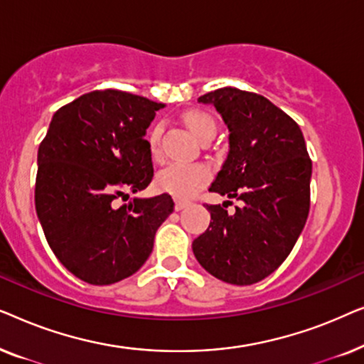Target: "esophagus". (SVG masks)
I'll return each mask as SVG.
<instances>
[{"label": "esophagus", "instance_id": "1", "mask_svg": "<svg viewBox=\"0 0 364 364\" xmlns=\"http://www.w3.org/2000/svg\"><path fill=\"white\" fill-rule=\"evenodd\" d=\"M191 205V202L188 200H182V198H176V210H183V208Z\"/></svg>", "mask_w": 364, "mask_h": 364}]
</instances>
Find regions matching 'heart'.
<instances>
[{
    "instance_id": "obj_1",
    "label": "heart",
    "mask_w": 364,
    "mask_h": 364,
    "mask_svg": "<svg viewBox=\"0 0 364 364\" xmlns=\"http://www.w3.org/2000/svg\"><path fill=\"white\" fill-rule=\"evenodd\" d=\"M183 122L198 141L207 137H213L217 131L215 119L203 111H188L183 116ZM162 127L154 126L147 136V142L151 151L156 154L159 151ZM210 181V171L202 164H168L157 176V186L161 191L171 193L178 198H188L200 191Z\"/></svg>"
}]
</instances>
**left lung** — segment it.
<instances>
[{
  "label": "left lung",
  "mask_w": 364,
  "mask_h": 364,
  "mask_svg": "<svg viewBox=\"0 0 364 364\" xmlns=\"http://www.w3.org/2000/svg\"><path fill=\"white\" fill-rule=\"evenodd\" d=\"M228 127V156L208 191L242 200L228 213L207 205L210 225L193 255L218 280L252 285L290 255L310 212L311 161L301 129L267 97L222 87L198 97ZM228 202V200H227Z\"/></svg>",
  "instance_id": "8db88e82"
}]
</instances>
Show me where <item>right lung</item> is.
Masks as SVG:
<instances>
[{
  "instance_id": "right-lung-1",
  "label": "right lung",
  "mask_w": 364,
  "mask_h": 364,
  "mask_svg": "<svg viewBox=\"0 0 364 364\" xmlns=\"http://www.w3.org/2000/svg\"><path fill=\"white\" fill-rule=\"evenodd\" d=\"M161 102L106 89L56 111L38 151V218L58 260L91 285L131 277L173 212L168 193L126 200L154 177L144 139Z\"/></svg>"
}]
</instances>
